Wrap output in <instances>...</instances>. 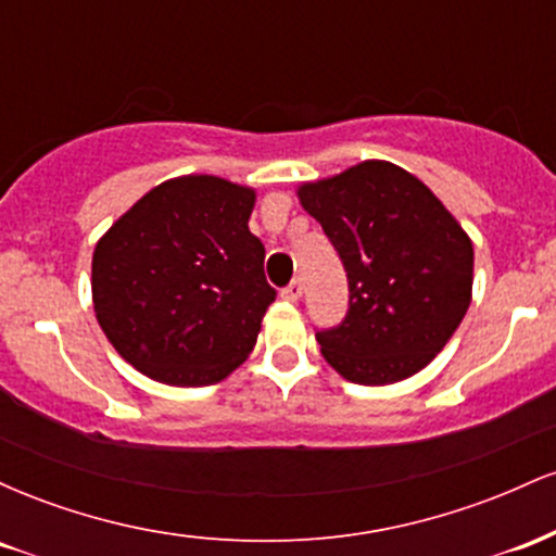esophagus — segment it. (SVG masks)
<instances>
[{"mask_svg":"<svg viewBox=\"0 0 556 556\" xmlns=\"http://www.w3.org/2000/svg\"><path fill=\"white\" fill-rule=\"evenodd\" d=\"M300 290H303V287H300L298 279H292L290 285L282 287V298H285V300H290V303H295V300L300 298Z\"/></svg>","mask_w":556,"mask_h":556,"instance_id":"esophagus-1","label":"esophagus"}]
</instances>
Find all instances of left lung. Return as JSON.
<instances>
[{
  "label": "left lung",
  "mask_w": 556,
  "mask_h": 556,
  "mask_svg": "<svg viewBox=\"0 0 556 556\" xmlns=\"http://www.w3.org/2000/svg\"><path fill=\"white\" fill-rule=\"evenodd\" d=\"M298 195L348 271V314L316 331L329 366L366 387L429 366L460 327L473 287V242L455 216L389 162H363Z\"/></svg>",
  "instance_id": "8db88e82"
}]
</instances>
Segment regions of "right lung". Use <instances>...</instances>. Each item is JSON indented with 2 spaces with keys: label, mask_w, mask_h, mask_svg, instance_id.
<instances>
[{
  "label": "right lung",
  "mask_w": 556,
  "mask_h": 556,
  "mask_svg": "<svg viewBox=\"0 0 556 556\" xmlns=\"http://www.w3.org/2000/svg\"><path fill=\"white\" fill-rule=\"evenodd\" d=\"M256 193L212 175L149 190L96 242L93 311L106 340L151 379L208 387L251 355L277 298L264 242L248 229Z\"/></svg>",
  "instance_id": "right-lung-1"
}]
</instances>
